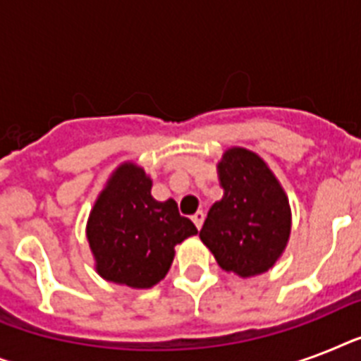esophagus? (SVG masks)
Wrapping results in <instances>:
<instances>
[{"label":"esophagus","instance_id":"1","mask_svg":"<svg viewBox=\"0 0 361 361\" xmlns=\"http://www.w3.org/2000/svg\"><path fill=\"white\" fill-rule=\"evenodd\" d=\"M192 223H195V226H197L198 231L202 228V223H204V214H202V212H197V214L192 215Z\"/></svg>","mask_w":361,"mask_h":361}]
</instances>
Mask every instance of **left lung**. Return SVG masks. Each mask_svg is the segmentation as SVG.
Returning <instances> with one entry per match:
<instances>
[{"label":"left lung","mask_w":361,"mask_h":361,"mask_svg":"<svg viewBox=\"0 0 361 361\" xmlns=\"http://www.w3.org/2000/svg\"><path fill=\"white\" fill-rule=\"evenodd\" d=\"M223 198L204 221L200 240L225 271L255 277L279 260L290 238V204L257 153L231 147L217 164Z\"/></svg>","instance_id":"8db88e82"}]
</instances>
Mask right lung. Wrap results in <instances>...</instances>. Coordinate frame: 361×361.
I'll list each match as a JSON object with an SVG mask.
<instances>
[{
    "label": "right lung",
    "mask_w": 361,
    "mask_h": 361,
    "mask_svg": "<svg viewBox=\"0 0 361 361\" xmlns=\"http://www.w3.org/2000/svg\"><path fill=\"white\" fill-rule=\"evenodd\" d=\"M197 232L176 200L152 197V180L135 163L112 172L86 226L97 274L130 288H152L164 279L174 247Z\"/></svg>",
    "instance_id": "1"
}]
</instances>
